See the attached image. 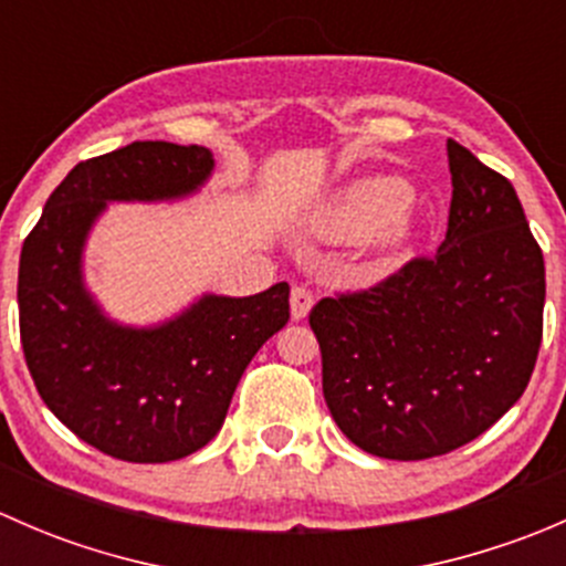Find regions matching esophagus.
<instances>
[{"mask_svg": "<svg viewBox=\"0 0 566 566\" xmlns=\"http://www.w3.org/2000/svg\"><path fill=\"white\" fill-rule=\"evenodd\" d=\"M315 306V295H312V290L306 287H293V293H290V312H293V319H304L310 315V310Z\"/></svg>", "mask_w": 566, "mask_h": 566, "instance_id": "esophagus-1", "label": "esophagus"}]
</instances>
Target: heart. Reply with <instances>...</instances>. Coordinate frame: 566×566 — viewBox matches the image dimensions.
<instances>
[{"mask_svg":"<svg viewBox=\"0 0 566 566\" xmlns=\"http://www.w3.org/2000/svg\"><path fill=\"white\" fill-rule=\"evenodd\" d=\"M410 188L397 177H364L336 193L317 227L334 241L375 238L380 251H397L410 238Z\"/></svg>","mask_w":566,"mask_h":566,"instance_id":"b5f03b06","label":"heart"}]
</instances>
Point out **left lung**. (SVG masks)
Returning <instances> with one entry per match:
<instances>
[{"label": "left lung", "mask_w": 566, "mask_h": 566, "mask_svg": "<svg viewBox=\"0 0 566 566\" xmlns=\"http://www.w3.org/2000/svg\"><path fill=\"white\" fill-rule=\"evenodd\" d=\"M447 241L367 290L312 306L323 397L386 460L449 454L526 391L542 345L545 260L515 188L449 139Z\"/></svg>", "instance_id": "left-lung-1"}]
</instances>
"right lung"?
<instances>
[{"label": "right lung", "mask_w": 566, "mask_h": 566, "mask_svg": "<svg viewBox=\"0 0 566 566\" xmlns=\"http://www.w3.org/2000/svg\"><path fill=\"white\" fill-rule=\"evenodd\" d=\"M210 150L134 142L87 158L51 191L21 247V347L51 413L84 443L128 462L202 449L254 353L290 319V284L249 298L205 295L158 328L108 323L82 284V247L112 199H172L202 186Z\"/></svg>", "instance_id": "1"}]
</instances>
